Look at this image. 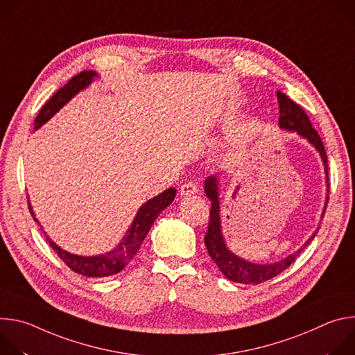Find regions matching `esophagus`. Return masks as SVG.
<instances>
[{
	"label": "esophagus",
	"mask_w": 355,
	"mask_h": 355,
	"mask_svg": "<svg viewBox=\"0 0 355 355\" xmlns=\"http://www.w3.org/2000/svg\"><path fill=\"white\" fill-rule=\"evenodd\" d=\"M180 192H181V195H182V196H191V195H193V193H198V192H199V187H198L195 182L188 181V182H185V184H182V185H181Z\"/></svg>",
	"instance_id": "1"
}]
</instances>
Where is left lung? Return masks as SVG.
Masks as SVG:
<instances>
[{
	"label": "left lung",
	"instance_id": "8db88e82",
	"mask_svg": "<svg viewBox=\"0 0 355 355\" xmlns=\"http://www.w3.org/2000/svg\"><path fill=\"white\" fill-rule=\"evenodd\" d=\"M278 103H279V126L286 130L297 132L302 137L308 139L320 153L322 160L324 163V171L329 181V167H327V155L323 146V141L318 133V130L312 126L309 116L303 111L300 105L291 98H288L284 92L278 91ZM329 187V182H327ZM205 193L212 202V209L209 212V225L208 232L205 234V245L208 248V252L211 259L215 261V264L219 267L222 274L229 278L233 282H240L245 285H257L264 281H268L278 274H281L284 270H286L299 256V252L305 248L308 244L312 243L315 239L318 230L311 236V239L302 245L293 254L288 256L286 259L272 263V264H252L243 259H239L230 252L226 247V243L222 236L220 230V216H219V198H218V178L216 177H208L205 181ZM329 202V196H327ZM326 214V209L323 211V216Z\"/></svg>",
	"mask_w": 355,
	"mask_h": 355
}]
</instances>
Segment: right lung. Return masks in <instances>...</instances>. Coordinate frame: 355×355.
<instances>
[{"label": "right lung", "instance_id": "1", "mask_svg": "<svg viewBox=\"0 0 355 355\" xmlns=\"http://www.w3.org/2000/svg\"><path fill=\"white\" fill-rule=\"evenodd\" d=\"M94 77H96L95 71L84 70L80 74L74 76L71 80H69L67 84L64 87H62L42 107L37 116L35 118V129H39L44 122H47L50 118H52L66 103H69V101L78 91H81L83 88L89 85V83L92 81ZM175 192H177L175 188H168L164 192H162L160 195L155 196L153 199L147 200L144 205H141L140 209L137 211V215H136L130 229L126 232L122 241L118 244V247H115L111 252H108V254L96 256V257H81V256L70 254V252L62 250L47 236H46V239H47L50 247H52L58 252V256L64 261V264L77 274H81L85 277H94V278L110 277V275L118 274L136 256V252L139 251L150 227L153 226L156 218L174 200ZM28 207H29L31 215L33 216V220L40 226V223L35 218V214L32 211L29 200H28ZM40 229H42V226H40Z\"/></svg>", "mask_w": 355, "mask_h": 355}]
</instances>
